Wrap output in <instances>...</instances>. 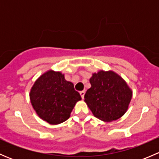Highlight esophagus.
I'll use <instances>...</instances> for the list:
<instances>
[{"label":"esophagus","instance_id":"esophagus-1","mask_svg":"<svg viewBox=\"0 0 159 159\" xmlns=\"http://www.w3.org/2000/svg\"><path fill=\"white\" fill-rule=\"evenodd\" d=\"M84 94H85V91H80V94H81V98H84Z\"/></svg>","mask_w":159,"mask_h":159}]
</instances>
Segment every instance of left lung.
Returning <instances> with one entry per match:
<instances>
[{"mask_svg":"<svg viewBox=\"0 0 159 159\" xmlns=\"http://www.w3.org/2000/svg\"><path fill=\"white\" fill-rule=\"evenodd\" d=\"M90 83L91 86L84 94V102L94 117L112 121L125 113L132 91L121 77L111 70H100L93 74Z\"/></svg>","mask_w":159,"mask_h":159,"instance_id":"1","label":"left lung"}]
</instances>
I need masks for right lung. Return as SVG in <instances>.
I'll return each instance as SVG.
<instances>
[{"label": "right lung", "instance_id": "add662e5", "mask_svg": "<svg viewBox=\"0 0 159 159\" xmlns=\"http://www.w3.org/2000/svg\"><path fill=\"white\" fill-rule=\"evenodd\" d=\"M30 99L38 116L49 124L57 125L69 118L81 95L74 84L61 72L48 70L43 74L30 89Z\"/></svg>", "mask_w": 159, "mask_h": 159}]
</instances>
